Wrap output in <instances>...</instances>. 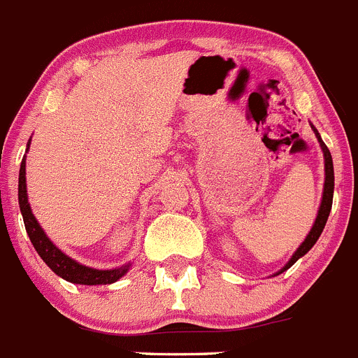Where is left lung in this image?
<instances>
[{"mask_svg": "<svg viewBox=\"0 0 358 358\" xmlns=\"http://www.w3.org/2000/svg\"><path fill=\"white\" fill-rule=\"evenodd\" d=\"M313 129H315V127H313ZM315 132H316V136H318L320 145H322L323 157H325V189H323V199H322V205H320L318 217H316L315 226H313V229H310V231H309L307 238L302 242V245H300L299 249H296V252H295V255H293V258L289 259L288 265H286L285 268L280 270V272H285V270H288L289 266H292L293 263L296 262V259L302 258V256L306 255L307 250H309L310 247L315 245L316 240H318L320 235H322L323 228H325L327 219H329L330 208H332V198H334V164H332V155H330L329 148H327V145L322 141V138H320L318 130L315 129Z\"/></svg>", "mask_w": 358, "mask_h": 358, "instance_id": "obj_1", "label": "left lung"}]
</instances>
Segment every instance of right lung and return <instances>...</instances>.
Here are the masks:
<instances>
[{
	"mask_svg": "<svg viewBox=\"0 0 358 358\" xmlns=\"http://www.w3.org/2000/svg\"><path fill=\"white\" fill-rule=\"evenodd\" d=\"M19 206H21L22 219H24L26 231H28L29 240H31L33 247L38 252L40 258L45 262V265L52 270L55 273H58L59 277H63L69 282L73 285H111L115 280H118L120 277L125 275L129 265L120 266L115 270H95L88 268L85 265H79L73 259H70L69 256L63 255L62 250L51 242V240L45 236L43 229L40 228L36 219L33 217L31 208H29L28 196H26V162L22 159L21 162V171H19Z\"/></svg>",
	"mask_w": 358,
	"mask_h": 358,
	"instance_id": "add662e5",
	"label": "right lung"
}]
</instances>
